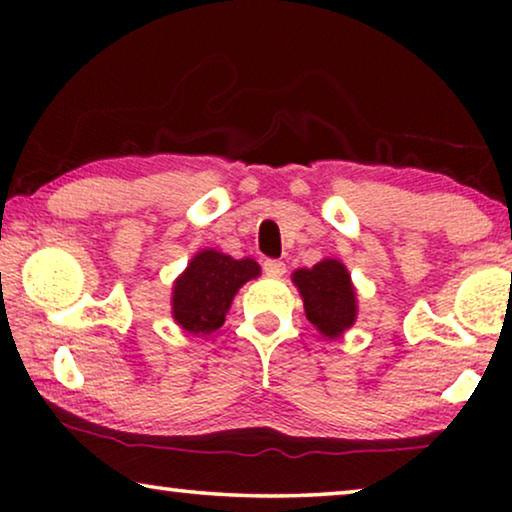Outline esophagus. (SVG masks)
Here are the masks:
<instances>
[{
    "mask_svg": "<svg viewBox=\"0 0 512 512\" xmlns=\"http://www.w3.org/2000/svg\"><path fill=\"white\" fill-rule=\"evenodd\" d=\"M263 270L268 277H282L286 272V265L277 261V258H268V261H263Z\"/></svg>",
    "mask_w": 512,
    "mask_h": 512,
    "instance_id": "esophagus-1",
    "label": "esophagus"
}]
</instances>
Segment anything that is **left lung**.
<instances>
[{"label":"left lung","instance_id":"left-lung-1","mask_svg":"<svg viewBox=\"0 0 512 512\" xmlns=\"http://www.w3.org/2000/svg\"><path fill=\"white\" fill-rule=\"evenodd\" d=\"M293 284L303 296L307 319L324 338H338L352 328L356 321V291L340 261L324 258L314 268H300L293 272Z\"/></svg>","mask_w":512,"mask_h":512}]
</instances>
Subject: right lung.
I'll use <instances>...</instances> for the list:
<instances>
[{"mask_svg":"<svg viewBox=\"0 0 512 512\" xmlns=\"http://www.w3.org/2000/svg\"><path fill=\"white\" fill-rule=\"evenodd\" d=\"M261 275L254 258H230L216 249H202L174 282L172 317L193 335L212 333L223 326L235 293L249 279Z\"/></svg>","mask_w":512,"mask_h":512,"instance_id":"add662e5","label":"right lung"}]
</instances>
